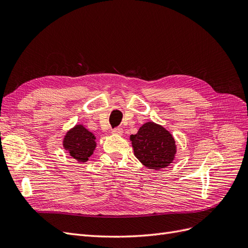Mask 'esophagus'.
I'll return each instance as SVG.
<instances>
[{
    "mask_svg": "<svg viewBox=\"0 0 248 248\" xmlns=\"http://www.w3.org/2000/svg\"><path fill=\"white\" fill-rule=\"evenodd\" d=\"M111 133L112 134H117V136H122L123 134V129L121 128V127H116V128H114L111 130Z\"/></svg>",
    "mask_w": 248,
    "mask_h": 248,
    "instance_id": "1",
    "label": "esophagus"
}]
</instances>
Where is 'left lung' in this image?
<instances>
[{
  "instance_id": "1",
  "label": "left lung",
  "mask_w": 248,
  "mask_h": 248,
  "mask_svg": "<svg viewBox=\"0 0 248 248\" xmlns=\"http://www.w3.org/2000/svg\"><path fill=\"white\" fill-rule=\"evenodd\" d=\"M130 140L134 155L150 170L167 168L175 158V139L161 125L147 122L137 134H131Z\"/></svg>"
}]
</instances>
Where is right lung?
I'll return each instance as SVG.
<instances>
[{"label": "right lung", "instance_id": "right-lung-1", "mask_svg": "<svg viewBox=\"0 0 248 248\" xmlns=\"http://www.w3.org/2000/svg\"><path fill=\"white\" fill-rule=\"evenodd\" d=\"M95 140L92 132L78 124L67 131L63 140V147L74 159L78 162H86L96 148Z\"/></svg>", "mask_w": 248, "mask_h": 248}]
</instances>
